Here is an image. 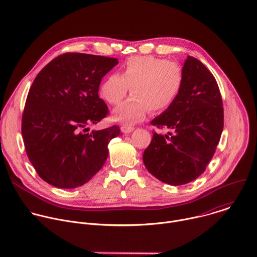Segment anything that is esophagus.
<instances>
[{
    "label": "esophagus",
    "mask_w": 257,
    "mask_h": 257,
    "mask_svg": "<svg viewBox=\"0 0 257 257\" xmlns=\"http://www.w3.org/2000/svg\"><path fill=\"white\" fill-rule=\"evenodd\" d=\"M121 130H122V132H124V133H130V132H132V131L134 130V127L125 124V125H122V126H121Z\"/></svg>",
    "instance_id": "1"
}]
</instances>
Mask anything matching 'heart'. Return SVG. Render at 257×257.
I'll return each instance as SVG.
<instances>
[{"mask_svg": "<svg viewBox=\"0 0 257 257\" xmlns=\"http://www.w3.org/2000/svg\"><path fill=\"white\" fill-rule=\"evenodd\" d=\"M185 81L183 66L164 58L132 56L120 67L119 73L108 75L100 87L101 97L111 105L119 104L130 92L133 95L117 107V120L139 122L149 110L163 112L179 98Z\"/></svg>", "mask_w": 257, "mask_h": 257, "instance_id": "obj_1", "label": "heart"}]
</instances>
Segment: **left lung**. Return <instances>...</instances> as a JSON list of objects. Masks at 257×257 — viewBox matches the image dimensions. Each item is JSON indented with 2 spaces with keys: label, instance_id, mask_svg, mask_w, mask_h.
Instances as JSON below:
<instances>
[{
  "label": "left lung",
  "instance_id": "obj_1",
  "mask_svg": "<svg viewBox=\"0 0 257 257\" xmlns=\"http://www.w3.org/2000/svg\"><path fill=\"white\" fill-rule=\"evenodd\" d=\"M185 81L177 101L151 121L158 129L144 150L143 162L159 181L182 186L195 181L212 159L224 126L218 83L197 58L188 56Z\"/></svg>",
  "mask_w": 257,
  "mask_h": 257
}]
</instances>
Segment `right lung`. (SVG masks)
Segmentation results:
<instances>
[{"label":"right lung","mask_w":257,"mask_h":257,"mask_svg":"<svg viewBox=\"0 0 257 257\" xmlns=\"http://www.w3.org/2000/svg\"><path fill=\"white\" fill-rule=\"evenodd\" d=\"M117 64V58L68 52L35 77L22 115V136L30 162L47 184L74 189L103 167L120 127L88 131L109 114L98 93L103 76Z\"/></svg>","instance_id":"1"}]
</instances>
